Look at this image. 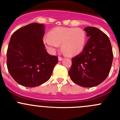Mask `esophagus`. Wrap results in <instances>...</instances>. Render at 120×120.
<instances>
[{"label":"esophagus","mask_w":120,"mask_h":120,"mask_svg":"<svg viewBox=\"0 0 120 120\" xmlns=\"http://www.w3.org/2000/svg\"><path fill=\"white\" fill-rule=\"evenodd\" d=\"M58 59H59V61H62L63 60V58L61 57H59V58H58Z\"/></svg>","instance_id":"esophagus-1"}]
</instances>
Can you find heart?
<instances>
[{
  "instance_id": "heart-1",
  "label": "heart",
  "mask_w": 120,
  "mask_h": 120,
  "mask_svg": "<svg viewBox=\"0 0 120 120\" xmlns=\"http://www.w3.org/2000/svg\"><path fill=\"white\" fill-rule=\"evenodd\" d=\"M86 33L80 28L57 27L52 30L43 42L48 51L54 53L60 45L68 56H75L83 50L86 42Z\"/></svg>"
}]
</instances>
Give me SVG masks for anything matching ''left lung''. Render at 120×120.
<instances>
[{
	"label": "left lung",
	"mask_w": 120,
	"mask_h": 120,
	"mask_svg": "<svg viewBox=\"0 0 120 120\" xmlns=\"http://www.w3.org/2000/svg\"><path fill=\"white\" fill-rule=\"evenodd\" d=\"M89 37L83 51L72 58L68 74L71 80L81 86H97L106 79L110 71L113 54L109 37L97 28H85Z\"/></svg>",
	"instance_id": "1"
}]
</instances>
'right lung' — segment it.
<instances>
[{
	"label": "right lung",
	"mask_w": 120,
	"mask_h": 120,
	"mask_svg": "<svg viewBox=\"0 0 120 120\" xmlns=\"http://www.w3.org/2000/svg\"><path fill=\"white\" fill-rule=\"evenodd\" d=\"M45 26L31 23L13 34L7 51V66L13 79L26 87L41 85L49 79L58 57L50 55L43 42Z\"/></svg>",
	"instance_id": "add662e5"
}]
</instances>
